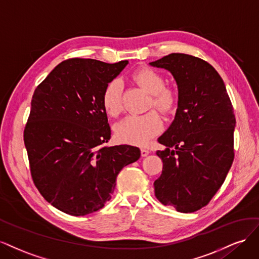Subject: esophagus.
<instances>
[{
	"label": "esophagus",
	"instance_id": "34e87169",
	"mask_svg": "<svg viewBox=\"0 0 259 259\" xmlns=\"http://www.w3.org/2000/svg\"><path fill=\"white\" fill-rule=\"evenodd\" d=\"M149 153H151V152H149L148 149H146V148H141V155H142V157H146Z\"/></svg>",
	"mask_w": 259,
	"mask_h": 259
}]
</instances>
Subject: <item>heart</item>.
Wrapping results in <instances>:
<instances>
[{
	"instance_id": "b5f03b06",
	"label": "heart",
	"mask_w": 259,
	"mask_h": 259,
	"mask_svg": "<svg viewBox=\"0 0 259 259\" xmlns=\"http://www.w3.org/2000/svg\"><path fill=\"white\" fill-rule=\"evenodd\" d=\"M133 79L151 95V105L164 114L171 113L178 105V94L171 88H164L163 78L157 72L142 68L133 73ZM102 104L105 112L116 117L122 111L121 84L115 78L106 84L102 94ZM162 121L156 112L143 115H130L116 124L115 135L122 143L146 145L161 130Z\"/></svg>"
}]
</instances>
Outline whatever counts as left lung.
<instances>
[{
	"mask_svg": "<svg viewBox=\"0 0 259 259\" xmlns=\"http://www.w3.org/2000/svg\"><path fill=\"white\" fill-rule=\"evenodd\" d=\"M169 71L178 85L175 117L158 142L162 173L154 182L164 205L191 213L206 205L227 177L233 161L236 118L224 80L200 58L170 54L151 62Z\"/></svg>",
	"mask_w": 259,
	"mask_h": 259,
	"instance_id": "8db88e82",
	"label": "left lung"
}]
</instances>
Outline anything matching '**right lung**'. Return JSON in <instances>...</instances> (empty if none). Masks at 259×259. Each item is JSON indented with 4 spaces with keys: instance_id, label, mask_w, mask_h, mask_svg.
Here are the masks:
<instances>
[{
    "instance_id": "obj_1",
    "label": "right lung",
    "mask_w": 259,
    "mask_h": 259,
    "mask_svg": "<svg viewBox=\"0 0 259 259\" xmlns=\"http://www.w3.org/2000/svg\"><path fill=\"white\" fill-rule=\"evenodd\" d=\"M129 62L74 58L36 87L23 132L33 182L63 213L84 216L110 201L120 170L137 161L138 147H107L111 128L102 104L106 84Z\"/></svg>"
}]
</instances>
